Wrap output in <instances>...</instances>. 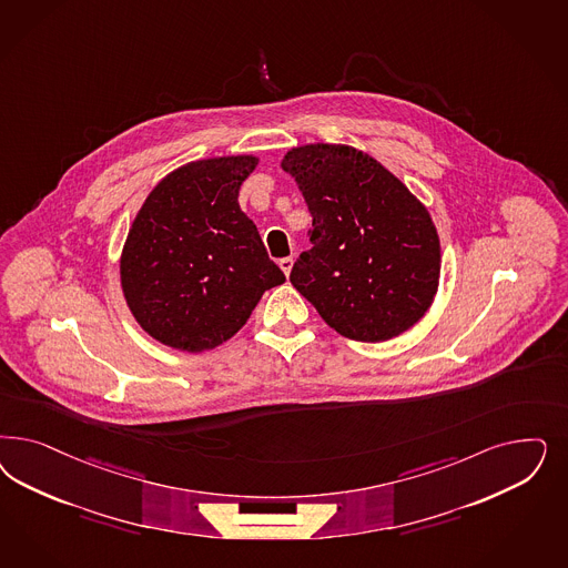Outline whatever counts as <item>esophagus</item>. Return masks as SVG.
<instances>
[{
	"label": "esophagus",
	"instance_id": "esophagus-1",
	"mask_svg": "<svg viewBox=\"0 0 568 568\" xmlns=\"http://www.w3.org/2000/svg\"><path fill=\"white\" fill-rule=\"evenodd\" d=\"M293 256H284V258H280V267H282V272H284V274L291 275V270H293Z\"/></svg>",
	"mask_w": 568,
	"mask_h": 568
}]
</instances>
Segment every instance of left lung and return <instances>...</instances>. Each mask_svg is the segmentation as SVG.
<instances>
[{
  "label": "left lung",
  "mask_w": 568,
  "mask_h": 568,
  "mask_svg": "<svg viewBox=\"0 0 568 568\" xmlns=\"http://www.w3.org/2000/svg\"><path fill=\"white\" fill-rule=\"evenodd\" d=\"M310 206L312 248L291 282L329 328L381 343L420 322L439 288L437 227L388 169L345 144H307L282 159Z\"/></svg>",
  "instance_id": "8db88e82"
}]
</instances>
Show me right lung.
Returning a JSON list of instances; mask_svg holds the SVG:
<instances>
[{
    "instance_id": "1",
    "label": "right lung",
    "mask_w": 568,
    "mask_h": 568,
    "mask_svg": "<svg viewBox=\"0 0 568 568\" xmlns=\"http://www.w3.org/2000/svg\"><path fill=\"white\" fill-rule=\"evenodd\" d=\"M253 154L171 171L138 211L121 255L128 307L152 338L201 353L239 332L265 291L286 282L239 204Z\"/></svg>"
}]
</instances>
